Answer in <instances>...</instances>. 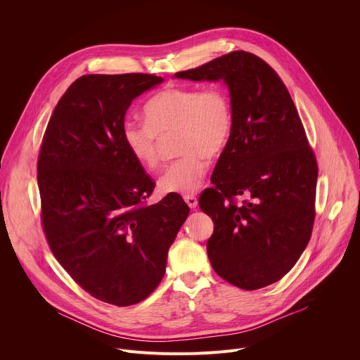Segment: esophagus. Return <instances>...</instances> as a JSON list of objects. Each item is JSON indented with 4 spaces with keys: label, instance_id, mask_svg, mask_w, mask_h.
Listing matches in <instances>:
<instances>
[{
    "label": "esophagus",
    "instance_id": "34e87169",
    "mask_svg": "<svg viewBox=\"0 0 360 360\" xmlns=\"http://www.w3.org/2000/svg\"><path fill=\"white\" fill-rule=\"evenodd\" d=\"M184 199H185L186 205H188V207H189L191 210L196 208V205H198V199H196L193 195H185V196H184Z\"/></svg>",
    "mask_w": 360,
    "mask_h": 360
}]
</instances>
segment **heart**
<instances>
[{
	"instance_id": "b5f03b06",
	"label": "heart",
	"mask_w": 360,
	"mask_h": 360,
	"mask_svg": "<svg viewBox=\"0 0 360 360\" xmlns=\"http://www.w3.org/2000/svg\"><path fill=\"white\" fill-rule=\"evenodd\" d=\"M145 122L125 121L122 142L129 155L146 171L161 161L160 138L175 134V160L160 179L167 193H193L208 171V158H217L226 148L233 114L231 99L221 86H169L153 95L143 107Z\"/></svg>"
}]
</instances>
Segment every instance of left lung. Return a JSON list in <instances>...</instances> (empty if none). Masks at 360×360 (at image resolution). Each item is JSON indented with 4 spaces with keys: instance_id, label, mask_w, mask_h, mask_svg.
I'll use <instances>...</instances> for the list:
<instances>
[{
    "instance_id": "1",
    "label": "left lung",
    "mask_w": 360,
    "mask_h": 360,
    "mask_svg": "<svg viewBox=\"0 0 360 360\" xmlns=\"http://www.w3.org/2000/svg\"><path fill=\"white\" fill-rule=\"evenodd\" d=\"M175 78L224 81L233 127L199 208L212 218L214 271L246 290L282 279L311 239L318 165L293 101L259 57L233 51ZM247 199L236 204L233 198Z\"/></svg>"
}]
</instances>
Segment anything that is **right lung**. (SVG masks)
Wrapping results in <instances>:
<instances>
[{"instance_id":"right-lung-1","label":"right lung","mask_w":360,"mask_h":360,"mask_svg":"<svg viewBox=\"0 0 360 360\" xmlns=\"http://www.w3.org/2000/svg\"><path fill=\"white\" fill-rule=\"evenodd\" d=\"M161 82L152 74L78 78L57 104L38 157L51 250L84 290L117 306L155 290L189 214L178 193L143 205L155 184L122 142L131 102Z\"/></svg>"}]
</instances>
